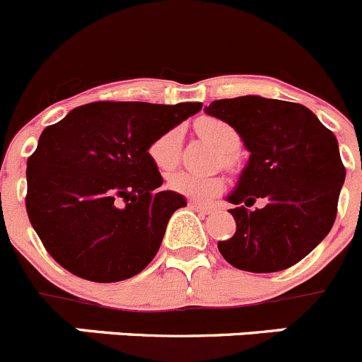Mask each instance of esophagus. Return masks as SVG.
<instances>
[{
    "label": "esophagus",
    "instance_id": "esophagus-1",
    "mask_svg": "<svg viewBox=\"0 0 362 362\" xmlns=\"http://www.w3.org/2000/svg\"><path fill=\"white\" fill-rule=\"evenodd\" d=\"M189 207L192 209V211L197 212H202V214H211L212 212V207H209V205H204V204H198V202H189Z\"/></svg>",
    "mask_w": 362,
    "mask_h": 362
}]
</instances>
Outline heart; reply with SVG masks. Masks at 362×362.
<instances>
[{"label":"heart","instance_id":"obj_1","mask_svg":"<svg viewBox=\"0 0 362 362\" xmlns=\"http://www.w3.org/2000/svg\"><path fill=\"white\" fill-rule=\"evenodd\" d=\"M197 128L218 150L234 151L239 146V134L234 127L225 121L205 117V119L198 121ZM180 143V128H170L162 135H158L157 139L151 141V144L148 146V157L153 162L155 168H158L160 171L171 170L178 160ZM228 158L230 157L227 155V160ZM168 185L184 197L194 198V200H209L223 191L225 182L221 177H205V175L189 173V171H177L168 177Z\"/></svg>","mask_w":362,"mask_h":362}]
</instances>
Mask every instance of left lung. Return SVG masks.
<instances>
[{
    "mask_svg": "<svg viewBox=\"0 0 362 362\" xmlns=\"http://www.w3.org/2000/svg\"><path fill=\"white\" fill-rule=\"evenodd\" d=\"M209 116L225 121L250 151L234 191L235 234L218 250L234 268L282 272L330 232L344 182L336 135L307 107L262 96L216 100ZM257 199L263 207L248 209Z\"/></svg>",
    "mask_w": 362,
    "mask_h": 362,
    "instance_id": "left-lung-1",
    "label": "left lung"
}]
</instances>
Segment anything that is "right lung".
I'll use <instances>...</instances> for the list:
<instances>
[{
    "mask_svg": "<svg viewBox=\"0 0 362 362\" xmlns=\"http://www.w3.org/2000/svg\"><path fill=\"white\" fill-rule=\"evenodd\" d=\"M202 103L96 101L46 127L26 168V212L44 248L90 282H119L157 255L187 202L158 191L151 141L200 112Z\"/></svg>",
    "mask_w": 362,
    "mask_h": 362,
    "instance_id": "obj_1",
    "label": "right lung"
}]
</instances>
